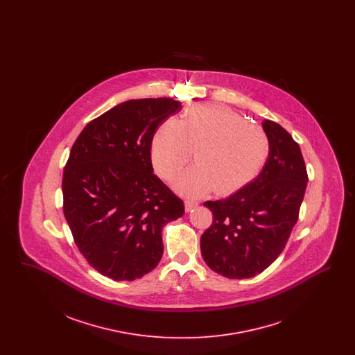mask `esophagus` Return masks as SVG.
Segmentation results:
<instances>
[{"label": "esophagus", "instance_id": "obj_1", "mask_svg": "<svg viewBox=\"0 0 355 355\" xmlns=\"http://www.w3.org/2000/svg\"><path fill=\"white\" fill-rule=\"evenodd\" d=\"M197 206H198V202H196V201H190V200H186L185 201L186 211H190L191 209H194Z\"/></svg>", "mask_w": 355, "mask_h": 355}]
</instances>
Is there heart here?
<instances>
[{"label":"heart","mask_w":355,"mask_h":355,"mask_svg":"<svg viewBox=\"0 0 355 355\" xmlns=\"http://www.w3.org/2000/svg\"><path fill=\"white\" fill-rule=\"evenodd\" d=\"M194 166L174 181L187 197H201L216 190L232 194L252 182L268 161L269 137L254 123L220 103H201L189 107L184 119H165L152 141L155 171L169 180L191 158Z\"/></svg>","instance_id":"b5f03b06"}]
</instances>
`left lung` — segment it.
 <instances>
[{"instance_id":"left-lung-1","label":"left lung","mask_w":355,"mask_h":355,"mask_svg":"<svg viewBox=\"0 0 355 355\" xmlns=\"http://www.w3.org/2000/svg\"><path fill=\"white\" fill-rule=\"evenodd\" d=\"M262 128L270 152L258 177L226 200L203 203L213 213V223L201 236L203 259L211 270L232 279L252 278L282 253L309 181L293 137L269 119Z\"/></svg>"}]
</instances>
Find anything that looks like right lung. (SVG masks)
Here are the masks:
<instances>
[{
  "label": "right lung",
  "mask_w": 355,
  "mask_h": 355,
  "mask_svg": "<svg viewBox=\"0 0 355 355\" xmlns=\"http://www.w3.org/2000/svg\"><path fill=\"white\" fill-rule=\"evenodd\" d=\"M173 98L122 102L90 121L76 139L62 177L64 214L89 265L114 281L152 271L164 253L162 227L185 207L153 173V135Z\"/></svg>",
  "instance_id": "obj_1"
}]
</instances>
